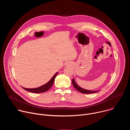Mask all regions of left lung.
<instances>
[{
  "label": "left lung",
  "mask_w": 130,
  "mask_h": 130,
  "mask_svg": "<svg viewBox=\"0 0 130 130\" xmlns=\"http://www.w3.org/2000/svg\"><path fill=\"white\" fill-rule=\"evenodd\" d=\"M72 85L74 86V87H75L78 91H79V92H81V93H83V94H92V93H95V92H97L99 91V90H89L85 89L82 88L81 87L79 86L76 83L74 78L72 81Z\"/></svg>",
  "instance_id": "8db88e82"
}]
</instances>
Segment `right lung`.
I'll list each match as a JSON object with an SVG mask.
<instances>
[{
	"mask_svg": "<svg viewBox=\"0 0 130 130\" xmlns=\"http://www.w3.org/2000/svg\"><path fill=\"white\" fill-rule=\"evenodd\" d=\"M58 72L55 73L54 76L52 77V78L46 84H45L44 85L37 87V88H25L22 87L25 90H27L29 92H33V93H41V92H44L47 91L48 90H49L52 86L53 83L54 82V80L55 77H56L57 75H58Z\"/></svg>",
	"mask_w": 130,
	"mask_h": 130,
	"instance_id": "obj_1",
	"label": "right lung"
}]
</instances>
